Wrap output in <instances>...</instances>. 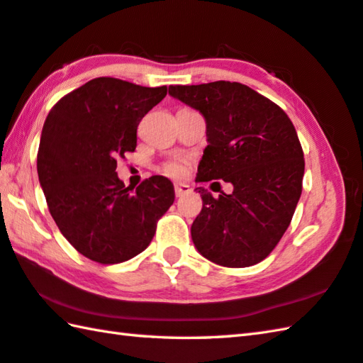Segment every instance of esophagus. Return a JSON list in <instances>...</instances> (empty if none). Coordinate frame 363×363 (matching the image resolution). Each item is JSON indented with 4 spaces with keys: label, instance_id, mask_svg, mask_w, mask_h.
I'll return each instance as SVG.
<instances>
[{
    "label": "esophagus",
    "instance_id": "34e87169",
    "mask_svg": "<svg viewBox=\"0 0 363 363\" xmlns=\"http://www.w3.org/2000/svg\"><path fill=\"white\" fill-rule=\"evenodd\" d=\"M191 189H190V186H187V184H184V182H176L174 184V194H176V196H184L186 194H189Z\"/></svg>",
    "mask_w": 363,
    "mask_h": 363
}]
</instances>
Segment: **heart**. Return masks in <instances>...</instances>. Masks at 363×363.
<instances>
[{"instance_id": "heart-1", "label": "heart", "mask_w": 363, "mask_h": 363, "mask_svg": "<svg viewBox=\"0 0 363 363\" xmlns=\"http://www.w3.org/2000/svg\"><path fill=\"white\" fill-rule=\"evenodd\" d=\"M165 172L172 176H182L186 173V163L182 160H173L168 162L165 165Z\"/></svg>"}]
</instances>
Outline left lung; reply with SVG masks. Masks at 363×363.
<instances>
[{"mask_svg": "<svg viewBox=\"0 0 363 363\" xmlns=\"http://www.w3.org/2000/svg\"><path fill=\"white\" fill-rule=\"evenodd\" d=\"M168 94L198 110L208 146L196 182L223 179L230 195L198 187L203 209L191 240L204 258L225 267L257 264L279 244L302 194V146L288 115L236 82L169 86Z\"/></svg>", "mask_w": 363, "mask_h": 363, "instance_id": "left-lung-1", "label": "left lung"}]
</instances>
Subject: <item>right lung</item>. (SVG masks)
Listing matches in <instances>:
<instances>
[{"mask_svg":"<svg viewBox=\"0 0 363 363\" xmlns=\"http://www.w3.org/2000/svg\"><path fill=\"white\" fill-rule=\"evenodd\" d=\"M167 96L119 78H94L50 110L40 135L38 174L48 211L77 252L101 264L137 257L151 244L174 187L151 176L125 187L116 160L137 147V127Z\"/></svg>","mask_w":363,"mask_h":363,"instance_id":"right-lung-1","label":"right lung"}]
</instances>
